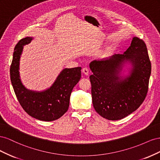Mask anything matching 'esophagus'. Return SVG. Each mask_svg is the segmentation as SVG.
<instances>
[{
	"mask_svg": "<svg viewBox=\"0 0 160 160\" xmlns=\"http://www.w3.org/2000/svg\"><path fill=\"white\" fill-rule=\"evenodd\" d=\"M82 72H83V73L85 75H89V69L87 68V67H85V68H83V69H82Z\"/></svg>",
	"mask_w": 160,
	"mask_h": 160,
	"instance_id": "34e87169",
	"label": "esophagus"
}]
</instances>
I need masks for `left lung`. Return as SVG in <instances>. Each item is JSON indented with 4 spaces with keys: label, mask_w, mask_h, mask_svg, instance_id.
<instances>
[{
    "label": "left lung",
    "mask_w": 160,
    "mask_h": 160,
    "mask_svg": "<svg viewBox=\"0 0 160 160\" xmlns=\"http://www.w3.org/2000/svg\"><path fill=\"white\" fill-rule=\"evenodd\" d=\"M132 65L130 75L123 78L120 72L125 62ZM93 72L89 79L92 101L95 110L109 120H119L136 110L147 95L151 75L150 62L146 43L133 38L123 55L91 61Z\"/></svg>",
    "instance_id": "1"
}]
</instances>
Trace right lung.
Here are the masks:
<instances>
[{"label": "right lung", "instance_id": "1", "mask_svg": "<svg viewBox=\"0 0 160 160\" xmlns=\"http://www.w3.org/2000/svg\"><path fill=\"white\" fill-rule=\"evenodd\" d=\"M32 39V37L24 38L14 47L10 68L11 83L19 103L28 115L38 120L51 122L60 118L68 110L70 95L81 78V67L64 69L51 88L45 91L26 89L19 75V61L23 46Z\"/></svg>", "mask_w": 160, "mask_h": 160}]
</instances>
